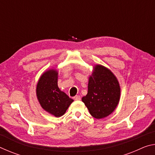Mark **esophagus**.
Wrapping results in <instances>:
<instances>
[{"label": "esophagus", "instance_id": "esophagus-1", "mask_svg": "<svg viewBox=\"0 0 155 155\" xmlns=\"http://www.w3.org/2000/svg\"><path fill=\"white\" fill-rule=\"evenodd\" d=\"M74 99L75 101H80L81 100V96H76L74 97Z\"/></svg>", "mask_w": 155, "mask_h": 155}]
</instances>
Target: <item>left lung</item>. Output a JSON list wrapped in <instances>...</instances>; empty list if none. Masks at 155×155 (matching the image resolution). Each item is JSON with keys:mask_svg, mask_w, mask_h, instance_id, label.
<instances>
[{"mask_svg": "<svg viewBox=\"0 0 155 155\" xmlns=\"http://www.w3.org/2000/svg\"><path fill=\"white\" fill-rule=\"evenodd\" d=\"M120 98V86L111 70L102 65L94 67L89 77L88 91L82 101L96 119L108 116L116 108Z\"/></svg>", "mask_w": 155, "mask_h": 155, "instance_id": "obj_1", "label": "left lung"}]
</instances>
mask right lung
<instances>
[{
    "mask_svg": "<svg viewBox=\"0 0 155 155\" xmlns=\"http://www.w3.org/2000/svg\"><path fill=\"white\" fill-rule=\"evenodd\" d=\"M57 79V70L51 69L44 72L37 84L36 95L41 107L46 111L59 117L65 114L74 101L60 90Z\"/></svg>",
    "mask_w": 155,
    "mask_h": 155,
    "instance_id": "1",
    "label": "right lung"
}]
</instances>
